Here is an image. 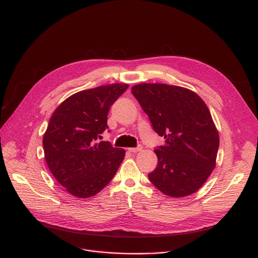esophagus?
<instances>
[{
    "label": "esophagus",
    "instance_id": "esophagus-1",
    "mask_svg": "<svg viewBox=\"0 0 258 258\" xmlns=\"http://www.w3.org/2000/svg\"><path fill=\"white\" fill-rule=\"evenodd\" d=\"M142 146L141 145H139V146H137V147H134V148H128V150H129V152H132V153H135V152H138V151H141L142 150Z\"/></svg>",
    "mask_w": 258,
    "mask_h": 258
}]
</instances>
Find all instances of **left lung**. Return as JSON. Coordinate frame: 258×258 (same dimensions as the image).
<instances>
[{
    "label": "left lung",
    "instance_id": "8db88e82",
    "mask_svg": "<svg viewBox=\"0 0 258 258\" xmlns=\"http://www.w3.org/2000/svg\"><path fill=\"white\" fill-rule=\"evenodd\" d=\"M131 90L154 131L165 139L154 150L158 161L149 180L171 198L196 192L216 166L220 142L207 105L182 87L142 83Z\"/></svg>",
    "mask_w": 258,
    "mask_h": 258
}]
</instances>
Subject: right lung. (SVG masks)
I'll list each match as a JSON object with an SVG mask.
<instances>
[{
	"instance_id": "add662e5",
	"label": "right lung",
	"mask_w": 258,
	"mask_h": 258,
	"mask_svg": "<svg viewBox=\"0 0 258 258\" xmlns=\"http://www.w3.org/2000/svg\"><path fill=\"white\" fill-rule=\"evenodd\" d=\"M128 87L112 84L76 93L49 120L43 135L46 163L55 179L77 198L87 199L102 190L124 159L123 148L98 139L108 128L111 106Z\"/></svg>"
}]
</instances>
